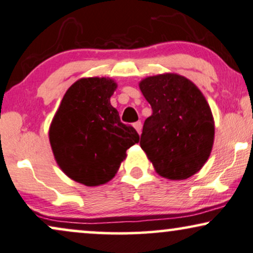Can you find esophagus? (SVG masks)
<instances>
[{
    "instance_id": "obj_1",
    "label": "esophagus",
    "mask_w": 253,
    "mask_h": 253,
    "mask_svg": "<svg viewBox=\"0 0 253 253\" xmlns=\"http://www.w3.org/2000/svg\"><path fill=\"white\" fill-rule=\"evenodd\" d=\"M133 127H135V129L137 130V132L141 135V133H142V123H141V122H136V123H133Z\"/></svg>"
}]
</instances>
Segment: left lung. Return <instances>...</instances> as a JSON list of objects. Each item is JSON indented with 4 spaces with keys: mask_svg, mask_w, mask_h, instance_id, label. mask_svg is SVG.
Segmentation results:
<instances>
[{
    "mask_svg": "<svg viewBox=\"0 0 253 253\" xmlns=\"http://www.w3.org/2000/svg\"><path fill=\"white\" fill-rule=\"evenodd\" d=\"M139 89L152 109L141 148L162 177L189 178L212 150L214 122L207 99L191 81L171 73L146 77Z\"/></svg>",
    "mask_w": 253,
    "mask_h": 253,
    "instance_id": "obj_1",
    "label": "left lung"
}]
</instances>
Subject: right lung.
<instances>
[{"label":"right lung","instance_id":"add662e5","mask_svg":"<svg viewBox=\"0 0 253 253\" xmlns=\"http://www.w3.org/2000/svg\"><path fill=\"white\" fill-rule=\"evenodd\" d=\"M114 80L88 77L67 90L49 129V141L62 171L75 182L97 186L112 179L139 141L110 104Z\"/></svg>","mask_w":253,"mask_h":253}]
</instances>
